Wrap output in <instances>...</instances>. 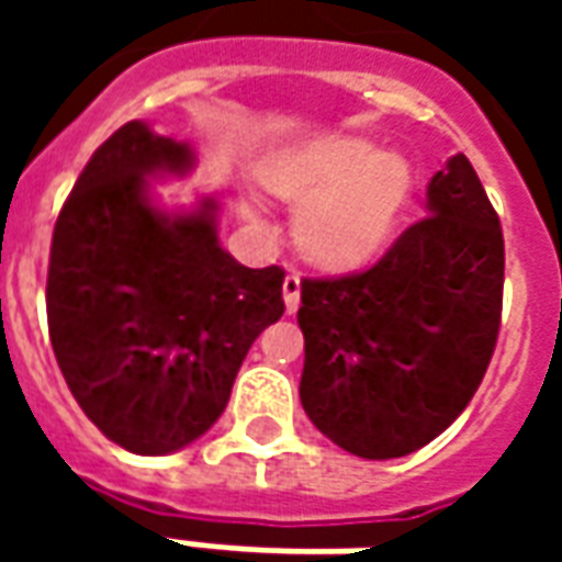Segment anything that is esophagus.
Wrapping results in <instances>:
<instances>
[{"instance_id": "esophagus-1", "label": "esophagus", "mask_w": 562, "mask_h": 562, "mask_svg": "<svg viewBox=\"0 0 562 562\" xmlns=\"http://www.w3.org/2000/svg\"><path fill=\"white\" fill-rule=\"evenodd\" d=\"M282 301H285V310L294 313L297 306H301V277L297 273H289L285 280H282Z\"/></svg>"}]
</instances>
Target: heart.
<instances>
[{
	"label": "heart",
	"instance_id": "b5f03b06",
	"mask_svg": "<svg viewBox=\"0 0 562 562\" xmlns=\"http://www.w3.org/2000/svg\"><path fill=\"white\" fill-rule=\"evenodd\" d=\"M261 183L292 207L297 240L322 268L355 270L385 249L415 198L413 165L367 138H334L277 156ZM256 216L252 207H246Z\"/></svg>",
	"mask_w": 562,
	"mask_h": 562
}]
</instances>
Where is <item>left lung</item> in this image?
<instances>
[{"mask_svg":"<svg viewBox=\"0 0 562 562\" xmlns=\"http://www.w3.org/2000/svg\"><path fill=\"white\" fill-rule=\"evenodd\" d=\"M503 228L470 159L427 186V216L373 268L301 282V403L330 442L367 460L413 454L454 422L494 355Z\"/></svg>","mask_w":562,"mask_h":562,"instance_id":"obj_1","label":"left lung"}]
</instances>
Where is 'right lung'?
Segmentation results:
<instances>
[{"label": "right lung", "mask_w": 562, "mask_h": 562, "mask_svg": "<svg viewBox=\"0 0 562 562\" xmlns=\"http://www.w3.org/2000/svg\"><path fill=\"white\" fill-rule=\"evenodd\" d=\"M192 147L132 120L92 153L59 210L47 328L68 389L111 442L171 454L207 434L261 330L285 313V270L234 261L216 198L153 204L149 180L192 168Z\"/></svg>", "instance_id": "obj_1"}]
</instances>
